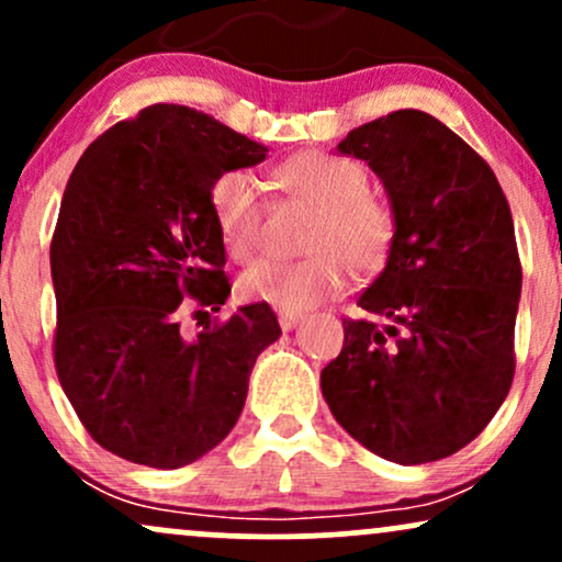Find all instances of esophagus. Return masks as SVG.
Instances as JSON below:
<instances>
[{
  "label": "esophagus",
  "mask_w": 562,
  "mask_h": 562,
  "mask_svg": "<svg viewBox=\"0 0 562 562\" xmlns=\"http://www.w3.org/2000/svg\"><path fill=\"white\" fill-rule=\"evenodd\" d=\"M301 322V314H295V312H282L280 314V327L282 330H293L295 325H299Z\"/></svg>",
  "instance_id": "1"
}]
</instances>
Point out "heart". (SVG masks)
I'll use <instances>...</instances> for the list:
<instances>
[{
    "instance_id": "b5f03b06",
    "label": "heart",
    "mask_w": 562,
    "mask_h": 562,
    "mask_svg": "<svg viewBox=\"0 0 562 562\" xmlns=\"http://www.w3.org/2000/svg\"><path fill=\"white\" fill-rule=\"evenodd\" d=\"M295 198L317 205L301 261H261L240 277V299L269 303L280 312H303L344 293L348 267L375 274L391 259L396 243V211L370 192L364 166L333 153H303L277 173ZM211 214L224 248L235 261L248 263L263 248V190L248 171H224L211 182Z\"/></svg>"
}]
</instances>
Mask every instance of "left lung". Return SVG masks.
Instances as JSON below:
<instances>
[{
  "label": "left lung",
  "instance_id": "left-lung-1",
  "mask_svg": "<svg viewBox=\"0 0 562 562\" xmlns=\"http://www.w3.org/2000/svg\"><path fill=\"white\" fill-rule=\"evenodd\" d=\"M338 150L383 179L396 243L322 396L348 436L398 465L468 447L515 375L518 243L492 166L423 111H393L348 132Z\"/></svg>",
  "mask_w": 562,
  "mask_h": 562
}]
</instances>
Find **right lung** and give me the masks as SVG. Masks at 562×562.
I'll list each match as a JSON object with an SVG mask.
<instances>
[{"label":"right lung","instance_id":"add662e5","mask_svg":"<svg viewBox=\"0 0 562 562\" xmlns=\"http://www.w3.org/2000/svg\"><path fill=\"white\" fill-rule=\"evenodd\" d=\"M267 147L184 105L142 108L83 150L49 245L57 380L102 449L173 470L222 443L256 357L280 338L269 303L209 317L229 295L211 182Z\"/></svg>","mask_w":562,"mask_h":562}]
</instances>
